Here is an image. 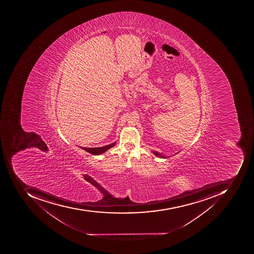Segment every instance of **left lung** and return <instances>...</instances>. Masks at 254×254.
<instances>
[{"instance_id":"obj_1","label":"left lung","mask_w":254,"mask_h":254,"mask_svg":"<svg viewBox=\"0 0 254 254\" xmlns=\"http://www.w3.org/2000/svg\"><path fill=\"white\" fill-rule=\"evenodd\" d=\"M154 154L156 155L157 156H159V157L165 158V156H163V155H161L160 153H157V152H154Z\"/></svg>"}]
</instances>
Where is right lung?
<instances>
[{"label":"right lung","mask_w":254,"mask_h":254,"mask_svg":"<svg viewBox=\"0 0 254 254\" xmlns=\"http://www.w3.org/2000/svg\"><path fill=\"white\" fill-rule=\"evenodd\" d=\"M115 143H111L110 145H107V146H101V147H97V148H85L82 147V149L86 151L88 153H91L92 155H100L102 154V153H105V151L109 149L110 148L112 147V146H115ZM81 148V146H80Z\"/></svg>","instance_id":"1"}]
</instances>
